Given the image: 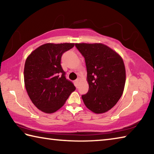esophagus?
I'll return each instance as SVG.
<instances>
[{"instance_id":"esophagus-1","label":"esophagus","mask_w":154,"mask_h":154,"mask_svg":"<svg viewBox=\"0 0 154 154\" xmlns=\"http://www.w3.org/2000/svg\"><path fill=\"white\" fill-rule=\"evenodd\" d=\"M79 82H80V79H79V78H77V79L75 80V83H76V85L77 86L78 85V84H79Z\"/></svg>"}]
</instances>
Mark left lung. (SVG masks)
<instances>
[{
  "mask_svg": "<svg viewBox=\"0 0 154 154\" xmlns=\"http://www.w3.org/2000/svg\"><path fill=\"white\" fill-rule=\"evenodd\" d=\"M84 57L89 90L82 97L86 107L103 113L116 105L123 94L126 69L122 57L103 43H75Z\"/></svg>",
  "mask_w": 154,
  "mask_h": 154,
  "instance_id": "obj_1",
  "label": "left lung"
}]
</instances>
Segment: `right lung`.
I'll list each match as a JSON object with an SVG mask.
<instances>
[{"label":"right lung","mask_w":154,"mask_h":154,"mask_svg":"<svg viewBox=\"0 0 154 154\" xmlns=\"http://www.w3.org/2000/svg\"><path fill=\"white\" fill-rule=\"evenodd\" d=\"M75 43H45L35 49L25 62L26 90L36 107L46 113L58 111L64 105L75 85L65 77L61 58Z\"/></svg>","instance_id":"add662e5"}]
</instances>
